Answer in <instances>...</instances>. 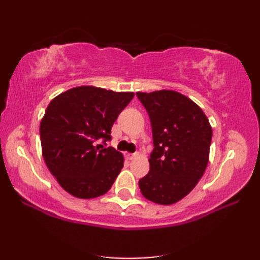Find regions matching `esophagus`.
Masks as SVG:
<instances>
[{
  "label": "esophagus",
  "mask_w": 260,
  "mask_h": 260,
  "mask_svg": "<svg viewBox=\"0 0 260 260\" xmlns=\"http://www.w3.org/2000/svg\"><path fill=\"white\" fill-rule=\"evenodd\" d=\"M125 157L127 160H133V159L136 157V153H126Z\"/></svg>",
  "instance_id": "1"
}]
</instances>
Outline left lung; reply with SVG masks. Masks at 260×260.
Instances as JSON below:
<instances>
[{
    "instance_id": "left-lung-1",
    "label": "left lung",
    "mask_w": 260,
    "mask_h": 260,
    "mask_svg": "<svg viewBox=\"0 0 260 260\" xmlns=\"http://www.w3.org/2000/svg\"><path fill=\"white\" fill-rule=\"evenodd\" d=\"M149 114L154 149L139 180L143 197L158 205L180 201L197 186L209 160L213 130L201 108L174 90L136 93Z\"/></svg>"
}]
</instances>
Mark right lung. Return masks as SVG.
Instances as JSON below:
<instances>
[{
	"label": "right lung",
	"mask_w": 260,
	"mask_h": 260,
	"mask_svg": "<svg viewBox=\"0 0 260 260\" xmlns=\"http://www.w3.org/2000/svg\"><path fill=\"white\" fill-rule=\"evenodd\" d=\"M134 95L81 86L63 91L47 106L41 122L43 157L67 193L94 199L113 186L124 158L114 147H106V142Z\"/></svg>",
	"instance_id": "obj_1"
}]
</instances>
